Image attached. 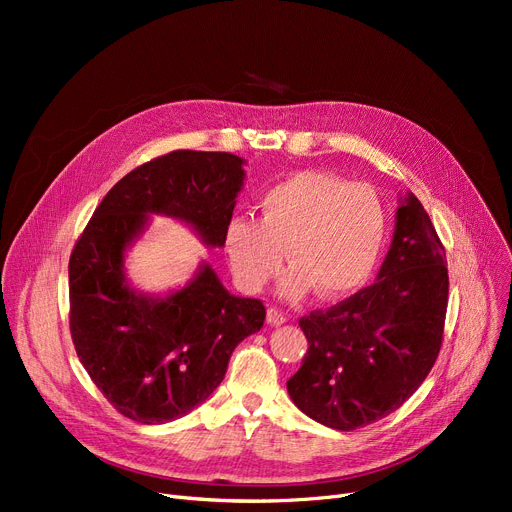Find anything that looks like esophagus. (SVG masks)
Returning a JSON list of instances; mask_svg holds the SVG:
<instances>
[{
	"label": "esophagus",
	"instance_id": "obj_1",
	"mask_svg": "<svg viewBox=\"0 0 512 512\" xmlns=\"http://www.w3.org/2000/svg\"><path fill=\"white\" fill-rule=\"evenodd\" d=\"M267 324H270L272 328H278V326L286 324V315L280 309L270 307V309H267Z\"/></svg>",
	"mask_w": 512,
	"mask_h": 512
}]
</instances>
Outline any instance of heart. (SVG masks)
<instances>
[{"label":"heart","mask_w":512,"mask_h":512,"mask_svg":"<svg viewBox=\"0 0 512 512\" xmlns=\"http://www.w3.org/2000/svg\"><path fill=\"white\" fill-rule=\"evenodd\" d=\"M257 209V222L232 218L224 230V251L242 290H263L286 255L284 299L299 301L315 290L334 301L359 290L380 263L386 209L365 184L299 172L267 188Z\"/></svg>","instance_id":"heart-1"}]
</instances>
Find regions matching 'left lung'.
I'll list each match as a JSON object with an SVG mask.
<instances>
[{
    "label": "left lung",
    "instance_id": "left-lung-1",
    "mask_svg": "<svg viewBox=\"0 0 512 512\" xmlns=\"http://www.w3.org/2000/svg\"><path fill=\"white\" fill-rule=\"evenodd\" d=\"M394 234L375 282L299 321L309 348L286 382L294 405L340 432L396 411L432 371L444 332L448 270L419 199L398 197Z\"/></svg>",
    "mask_w": 512,
    "mask_h": 512
}]
</instances>
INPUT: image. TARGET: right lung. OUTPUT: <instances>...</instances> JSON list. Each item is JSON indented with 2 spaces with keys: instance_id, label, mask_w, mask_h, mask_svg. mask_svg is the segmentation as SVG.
<instances>
[{
  "instance_id": "right-lung-1",
  "label": "right lung",
  "mask_w": 512,
  "mask_h": 512,
  "mask_svg": "<svg viewBox=\"0 0 512 512\" xmlns=\"http://www.w3.org/2000/svg\"><path fill=\"white\" fill-rule=\"evenodd\" d=\"M245 164L222 151H172L143 164L103 197L70 255L76 355L132 421L168 423L203 405L234 348L263 326V303L234 297L207 261L164 294L134 288L126 274L151 215L186 224L209 249L224 247Z\"/></svg>"
}]
</instances>
